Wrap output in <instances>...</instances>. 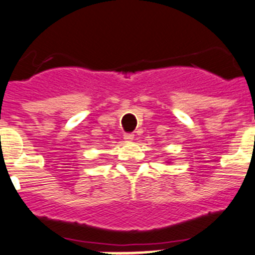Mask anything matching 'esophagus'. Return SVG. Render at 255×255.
<instances>
[{"label":"esophagus","mask_w":255,"mask_h":255,"mask_svg":"<svg viewBox=\"0 0 255 255\" xmlns=\"http://www.w3.org/2000/svg\"><path fill=\"white\" fill-rule=\"evenodd\" d=\"M133 138H134V134H132V133H126V134H125V139L127 140V142H130V140H133Z\"/></svg>","instance_id":"esophagus-1"}]
</instances>
